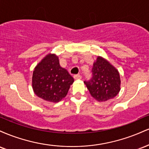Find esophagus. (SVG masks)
I'll return each instance as SVG.
<instances>
[{"label": "esophagus", "mask_w": 149, "mask_h": 149, "mask_svg": "<svg viewBox=\"0 0 149 149\" xmlns=\"http://www.w3.org/2000/svg\"><path fill=\"white\" fill-rule=\"evenodd\" d=\"M73 78H74V79H81L82 78V76H80V75H74V76H73Z\"/></svg>", "instance_id": "esophagus-1"}]
</instances>
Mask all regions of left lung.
Returning <instances> with one entry per match:
<instances>
[{
	"instance_id": "8db88e82",
	"label": "left lung",
	"mask_w": 149,
	"mask_h": 149,
	"mask_svg": "<svg viewBox=\"0 0 149 149\" xmlns=\"http://www.w3.org/2000/svg\"><path fill=\"white\" fill-rule=\"evenodd\" d=\"M91 72L92 78L84 83L95 100L106 102L118 94L120 90L119 73L109 61L98 57Z\"/></svg>"
}]
</instances>
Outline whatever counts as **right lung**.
<instances>
[{"label": "right lung", "mask_w": 149, "mask_h": 149, "mask_svg": "<svg viewBox=\"0 0 149 149\" xmlns=\"http://www.w3.org/2000/svg\"><path fill=\"white\" fill-rule=\"evenodd\" d=\"M73 81V77L60 66L58 57L49 54L36 66L32 86L38 97L55 103L66 96Z\"/></svg>", "instance_id": "right-lung-1"}]
</instances>
